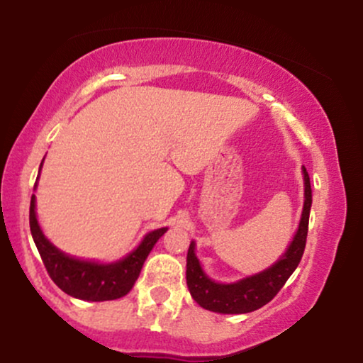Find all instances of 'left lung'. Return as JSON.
I'll list each match as a JSON object with an SVG mask.
<instances>
[{
    "label": "left lung",
    "instance_id": "8db88e82",
    "mask_svg": "<svg viewBox=\"0 0 363 363\" xmlns=\"http://www.w3.org/2000/svg\"><path fill=\"white\" fill-rule=\"evenodd\" d=\"M303 210L302 218L298 223V230L294 240L286 249V252L269 266L264 272L252 274L244 280L235 283H216L206 277L194 254V242H191L187 251L186 264V280L191 295L203 309L220 312V314H245L259 307L266 306L281 286L285 285L290 274L295 272L298 262L302 259L303 249H306L307 230H309V213L312 205V189L311 179L303 167Z\"/></svg>",
    "mask_w": 363,
    "mask_h": 363
}]
</instances>
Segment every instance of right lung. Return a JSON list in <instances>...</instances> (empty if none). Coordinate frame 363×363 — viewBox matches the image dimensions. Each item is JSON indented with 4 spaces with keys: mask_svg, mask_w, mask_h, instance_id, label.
Masks as SVG:
<instances>
[{
    "mask_svg": "<svg viewBox=\"0 0 363 363\" xmlns=\"http://www.w3.org/2000/svg\"><path fill=\"white\" fill-rule=\"evenodd\" d=\"M43 167V164H40ZM30 232L34 237L43 262L48 269L51 280L56 283L65 294L74 298L90 302L116 301L124 297L138 280L143 262L148 257L150 251L157 240L167 232V227L157 228L150 232L141 240V244L133 252H129L124 259L111 262V264H99L94 261L74 259L68 254L61 252L45 239L40 230L35 216V196L30 199Z\"/></svg>",
    "mask_w": 363,
    "mask_h": 363,
    "instance_id": "right-lung-1",
    "label": "right lung"
}]
</instances>
